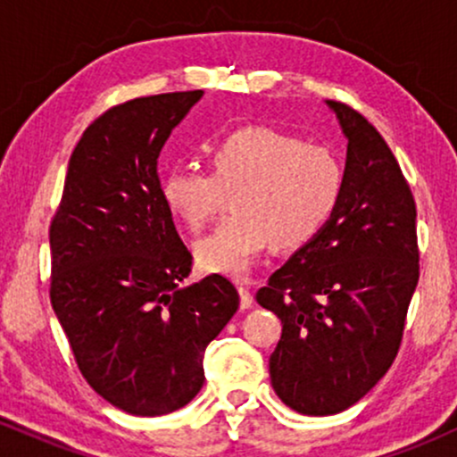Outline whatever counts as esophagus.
<instances>
[{"mask_svg":"<svg viewBox=\"0 0 457 457\" xmlns=\"http://www.w3.org/2000/svg\"><path fill=\"white\" fill-rule=\"evenodd\" d=\"M238 295H240V309H249L251 303H253V295H251V290L245 286V283H240L238 286Z\"/></svg>","mask_w":457,"mask_h":457,"instance_id":"34e87169","label":"esophagus"}]
</instances>
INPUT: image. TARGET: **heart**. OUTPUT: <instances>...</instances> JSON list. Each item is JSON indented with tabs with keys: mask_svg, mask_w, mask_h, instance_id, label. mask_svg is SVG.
Listing matches in <instances>:
<instances>
[{
	"mask_svg": "<svg viewBox=\"0 0 457 457\" xmlns=\"http://www.w3.org/2000/svg\"><path fill=\"white\" fill-rule=\"evenodd\" d=\"M342 165L328 148L269 127H243L214 141L208 174L171 167L161 178L167 211L202 232L232 195V211L195 245L208 272L243 275L270 246H298L320 232L342 195Z\"/></svg>",
	"mask_w": 457,
	"mask_h": 457,
	"instance_id": "heart-1",
	"label": "heart"
}]
</instances>
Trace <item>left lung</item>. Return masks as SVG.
I'll return each mask as SVG.
<instances>
[{
    "mask_svg": "<svg viewBox=\"0 0 457 457\" xmlns=\"http://www.w3.org/2000/svg\"><path fill=\"white\" fill-rule=\"evenodd\" d=\"M327 103L348 137L342 195L255 295L283 324L272 389L309 417L345 411L386 374L419 281L417 206L400 162L365 115Z\"/></svg>",
    "mask_w": 457,
    "mask_h": 457,
    "instance_id": "left-lung-1",
    "label": "left lung"
}]
</instances>
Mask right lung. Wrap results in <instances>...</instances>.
I'll list each match as a JSON object with an SVG mask.
<instances>
[{
	"label": "right lung",
	"instance_id": "1",
	"mask_svg": "<svg viewBox=\"0 0 457 457\" xmlns=\"http://www.w3.org/2000/svg\"><path fill=\"white\" fill-rule=\"evenodd\" d=\"M202 90L141 96L83 130L51 219V305L79 371L120 411L159 417L204 385V353L238 309L223 275L178 287L193 255L156 171Z\"/></svg>",
	"mask_w": 457,
	"mask_h": 457
}]
</instances>
